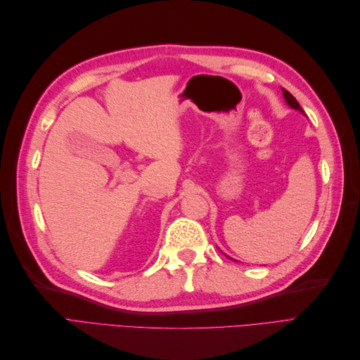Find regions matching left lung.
Segmentation results:
<instances>
[{"mask_svg": "<svg viewBox=\"0 0 360 360\" xmlns=\"http://www.w3.org/2000/svg\"><path fill=\"white\" fill-rule=\"evenodd\" d=\"M282 94H284V99L287 101V103L292 108V110H297V111H300V112H303V110L300 108V105H299V102L294 99V97L291 96V93H288L285 89H282Z\"/></svg>", "mask_w": 360, "mask_h": 360, "instance_id": "1", "label": "left lung"}]
</instances>
